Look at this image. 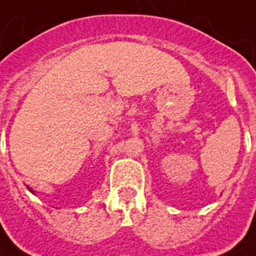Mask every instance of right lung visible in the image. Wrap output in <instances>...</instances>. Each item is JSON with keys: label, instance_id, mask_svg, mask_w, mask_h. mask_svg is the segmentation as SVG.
I'll list each match as a JSON object with an SVG mask.
<instances>
[{"label": "right lung", "instance_id": "right-lung-1", "mask_svg": "<svg viewBox=\"0 0 256 256\" xmlns=\"http://www.w3.org/2000/svg\"><path fill=\"white\" fill-rule=\"evenodd\" d=\"M30 191H33V190H30Z\"/></svg>", "mask_w": 256, "mask_h": 256}]
</instances>
